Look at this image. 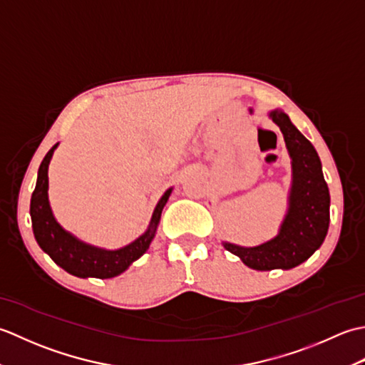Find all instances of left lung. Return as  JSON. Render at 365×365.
Wrapping results in <instances>:
<instances>
[{"instance_id": "left-lung-1", "label": "left lung", "mask_w": 365, "mask_h": 365, "mask_svg": "<svg viewBox=\"0 0 365 365\" xmlns=\"http://www.w3.org/2000/svg\"><path fill=\"white\" fill-rule=\"evenodd\" d=\"M282 131L292 163L289 207L277 235L259 246H240L222 242L246 267L259 271L290 269L306 262L324 242L329 227V190L322 161L309 139L293 125L282 110L268 113Z\"/></svg>"}]
</instances>
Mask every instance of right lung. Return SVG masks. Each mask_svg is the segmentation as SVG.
<instances>
[{
    "label": "right lung",
    "instance_id": "right-lung-1",
    "mask_svg": "<svg viewBox=\"0 0 365 365\" xmlns=\"http://www.w3.org/2000/svg\"><path fill=\"white\" fill-rule=\"evenodd\" d=\"M56 147L58 144L51 147L42 160L41 166H38L36 188L33 191V196H31L29 215L36 242L42 247L43 252L50 255L56 265L76 277L110 279L119 276L149 250L152 240L157 234L161 212L168 202L170 192H173V188L166 190L165 195L160 197L152 213L149 227L135 242L122 246L119 250H105V247L89 245L61 226L54 218L50 207L48 166Z\"/></svg>",
    "mask_w": 365,
    "mask_h": 365
}]
</instances>
